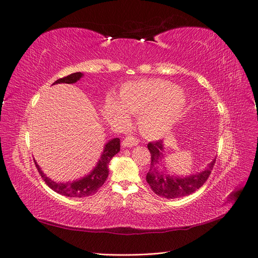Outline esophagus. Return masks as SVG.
Listing matches in <instances>:
<instances>
[{
  "instance_id": "esophagus-1",
  "label": "esophagus",
  "mask_w": 258,
  "mask_h": 258,
  "mask_svg": "<svg viewBox=\"0 0 258 258\" xmlns=\"http://www.w3.org/2000/svg\"><path fill=\"white\" fill-rule=\"evenodd\" d=\"M138 143H139L138 139H136L135 137H132V136H128L122 140L121 146L122 147H132V146L138 145Z\"/></svg>"
}]
</instances>
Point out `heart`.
<instances>
[{"label":"heart","instance_id":"1","mask_svg":"<svg viewBox=\"0 0 258 258\" xmlns=\"http://www.w3.org/2000/svg\"><path fill=\"white\" fill-rule=\"evenodd\" d=\"M186 96L182 88L162 80H141L123 84L118 98L107 96L108 113L122 122L129 114L138 115V124L148 139L165 137L174 128L185 110Z\"/></svg>","mask_w":258,"mask_h":258}]
</instances>
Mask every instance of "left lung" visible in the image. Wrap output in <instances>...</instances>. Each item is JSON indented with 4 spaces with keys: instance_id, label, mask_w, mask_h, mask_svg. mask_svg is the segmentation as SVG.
I'll return each instance as SVG.
<instances>
[{
    "instance_id": "left-lung-1",
    "label": "left lung",
    "mask_w": 258,
    "mask_h": 258,
    "mask_svg": "<svg viewBox=\"0 0 258 258\" xmlns=\"http://www.w3.org/2000/svg\"><path fill=\"white\" fill-rule=\"evenodd\" d=\"M151 152V169L146 174V181L152 190L160 197L174 199L188 196L196 191L206 183L215 163V158L209 162L207 167L200 172L189 175H176L170 173L165 161V144L162 140L148 143Z\"/></svg>"
}]
</instances>
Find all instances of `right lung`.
Returning a JSON list of instances; mask_svg holds the SVG:
<instances>
[{"instance_id": "1", "label": "right lung", "mask_w": 258, "mask_h": 258, "mask_svg": "<svg viewBox=\"0 0 258 258\" xmlns=\"http://www.w3.org/2000/svg\"><path fill=\"white\" fill-rule=\"evenodd\" d=\"M82 77H84V73L76 72L70 74L63 79H59L54 82L52 85L56 84H75L79 82ZM120 151V140L118 138H114L110 141H107L104 144L103 152L100 156V159L97 162L96 167L93 168L88 174L85 176L73 179V181L68 182H57L49 178L46 175L37 162L34 160L36 168L40 172L41 176L44 178L45 183L47 184L52 190L67 197H74V198H84L91 196L99 190L101 186L104 184L108 176V163L114 156Z\"/></svg>"}]
</instances>
